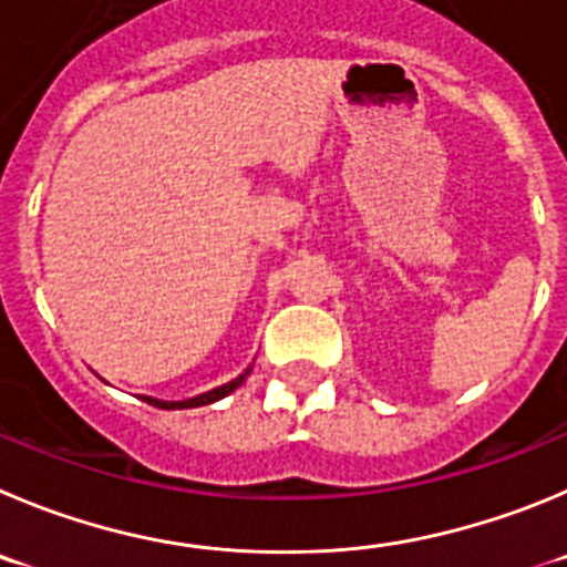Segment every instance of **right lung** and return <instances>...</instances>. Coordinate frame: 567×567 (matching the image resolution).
Segmentation results:
<instances>
[{
	"mask_svg": "<svg viewBox=\"0 0 567 567\" xmlns=\"http://www.w3.org/2000/svg\"><path fill=\"white\" fill-rule=\"evenodd\" d=\"M248 374H251V367H248L246 372H243V374H237L235 380H229V383L218 385V389L204 391V394L187 396V400H158V396H145V403L156 405V409H167V411H176V409H198V405L218 403V400H224L226 394H231V391H235L237 385H243V380H246Z\"/></svg>",
	"mask_w": 567,
	"mask_h": 567,
	"instance_id": "obj_1",
	"label": "right lung"
}]
</instances>
